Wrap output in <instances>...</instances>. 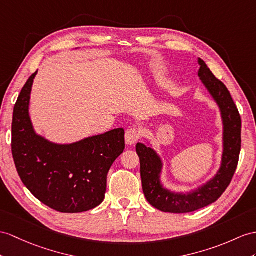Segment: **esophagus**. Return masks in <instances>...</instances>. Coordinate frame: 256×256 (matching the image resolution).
<instances>
[{"label":"esophagus","instance_id":"obj_1","mask_svg":"<svg viewBox=\"0 0 256 256\" xmlns=\"http://www.w3.org/2000/svg\"><path fill=\"white\" fill-rule=\"evenodd\" d=\"M141 132L139 129L136 128H130L126 132V134H124V140H126L127 144H134V143L140 139Z\"/></svg>","mask_w":256,"mask_h":256}]
</instances>
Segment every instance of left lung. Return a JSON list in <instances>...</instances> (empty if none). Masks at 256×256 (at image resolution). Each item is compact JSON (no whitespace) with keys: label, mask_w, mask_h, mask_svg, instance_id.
I'll list each match as a JSON object with an SVG mask.
<instances>
[{"label":"left lung","mask_w":256,"mask_h":256,"mask_svg":"<svg viewBox=\"0 0 256 256\" xmlns=\"http://www.w3.org/2000/svg\"><path fill=\"white\" fill-rule=\"evenodd\" d=\"M198 77L214 98L222 112L224 122V153L220 170L201 188L188 194L164 189L160 174L162 160L154 150L143 143L136 146L140 158L142 189L148 202L166 213L184 214L203 208L216 202L232 182L239 162L241 150V117L227 86L210 70L204 60L198 58Z\"/></svg>","instance_id":"left-lung-1"}]
</instances>
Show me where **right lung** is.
Here are the masks:
<instances>
[{
  "label": "right lung",
  "mask_w": 256,
  "mask_h": 256,
  "mask_svg": "<svg viewBox=\"0 0 256 256\" xmlns=\"http://www.w3.org/2000/svg\"><path fill=\"white\" fill-rule=\"evenodd\" d=\"M31 74L14 106L12 154L27 189L60 213H81L104 200L108 172L124 150V130L118 128L72 144H54L36 134L29 117Z\"/></svg>",
  "instance_id": "add662e5"
}]
</instances>
